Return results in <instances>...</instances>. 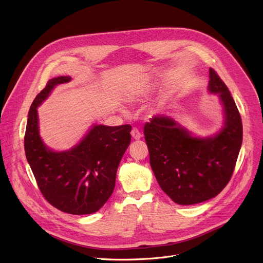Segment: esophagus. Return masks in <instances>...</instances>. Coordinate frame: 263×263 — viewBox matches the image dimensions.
<instances>
[{
	"label": "esophagus",
	"instance_id": "obj_1",
	"mask_svg": "<svg viewBox=\"0 0 263 263\" xmlns=\"http://www.w3.org/2000/svg\"><path fill=\"white\" fill-rule=\"evenodd\" d=\"M130 135H132V138H133L134 140H139V139L141 138V137H142V135L140 134V132H139L138 129H137V128H133Z\"/></svg>",
	"mask_w": 263,
	"mask_h": 263
}]
</instances>
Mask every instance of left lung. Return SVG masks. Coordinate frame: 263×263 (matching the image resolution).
Returning <instances> with one entry per match:
<instances>
[{
    "label": "left lung",
    "instance_id": "8db88e82",
    "mask_svg": "<svg viewBox=\"0 0 263 263\" xmlns=\"http://www.w3.org/2000/svg\"><path fill=\"white\" fill-rule=\"evenodd\" d=\"M208 92L222 106V126L211 136H198L172 117L159 114L144 126L149 164L160 186L181 205L216 197L228 184L239 156L243 127L228 87L209 69Z\"/></svg>",
    "mask_w": 263,
    "mask_h": 263
}]
</instances>
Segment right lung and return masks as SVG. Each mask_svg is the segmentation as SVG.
Returning a JSON list of instances; mask_svg holds the SVG:
<instances>
[{"label": "right lung", "mask_w": 263, "mask_h": 263, "mask_svg": "<svg viewBox=\"0 0 263 263\" xmlns=\"http://www.w3.org/2000/svg\"><path fill=\"white\" fill-rule=\"evenodd\" d=\"M69 76L50 79L31 105L24 149L32 172L47 201L73 215L92 214L114 193L120 161L130 143V125L93 124L82 139L65 151H54L40 134L39 108L54 87Z\"/></svg>", "instance_id": "obj_1"}]
</instances>
